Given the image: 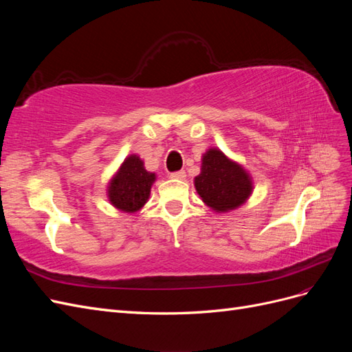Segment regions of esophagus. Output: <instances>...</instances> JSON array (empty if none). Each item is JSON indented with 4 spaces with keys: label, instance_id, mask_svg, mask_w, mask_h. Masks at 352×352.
<instances>
[{
    "label": "esophagus",
    "instance_id": "obj_1",
    "mask_svg": "<svg viewBox=\"0 0 352 352\" xmlns=\"http://www.w3.org/2000/svg\"><path fill=\"white\" fill-rule=\"evenodd\" d=\"M170 177H172V179H179V180H182V179H185V177H186V173L184 172V170H179V172L170 173Z\"/></svg>",
    "mask_w": 352,
    "mask_h": 352
}]
</instances>
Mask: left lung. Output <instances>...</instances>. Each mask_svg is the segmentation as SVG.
<instances>
[{
  "mask_svg": "<svg viewBox=\"0 0 352 352\" xmlns=\"http://www.w3.org/2000/svg\"><path fill=\"white\" fill-rule=\"evenodd\" d=\"M201 199L216 212L241 207L252 194L250 173L217 148L202 155L201 173L194 180Z\"/></svg>",
  "mask_w": 352,
  "mask_h": 352,
  "instance_id": "1",
  "label": "left lung"
}]
</instances>
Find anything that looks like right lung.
<instances>
[{
  "label": "right lung",
  "mask_w": 352,
  "mask_h": 352,
  "mask_svg": "<svg viewBox=\"0 0 352 352\" xmlns=\"http://www.w3.org/2000/svg\"><path fill=\"white\" fill-rule=\"evenodd\" d=\"M155 173L146 172L142 160L132 154L117 170L110 180L107 195L111 206L124 212L141 210L150 198Z\"/></svg>",
  "instance_id": "right-lung-1"
}]
</instances>
